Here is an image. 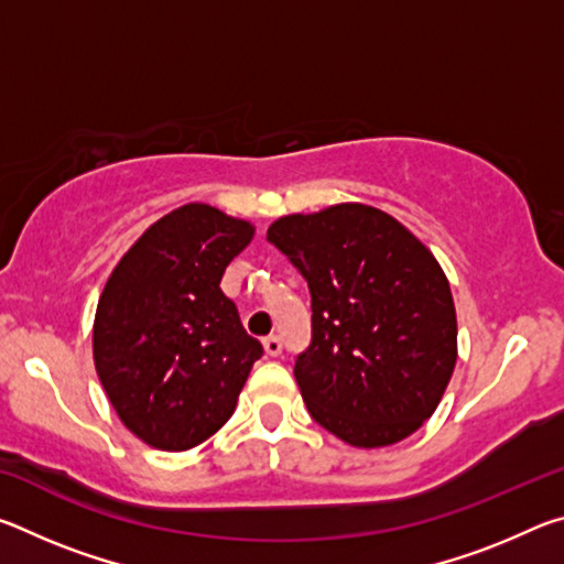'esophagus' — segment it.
Returning <instances> with one entry per match:
<instances>
[{"instance_id": "1", "label": "esophagus", "mask_w": 564, "mask_h": 564, "mask_svg": "<svg viewBox=\"0 0 564 564\" xmlns=\"http://www.w3.org/2000/svg\"><path fill=\"white\" fill-rule=\"evenodd\" d=\"M263 350H265V356H271V358L281 356V350H283L281 338H279V336H269V338H265V340H263Z\"/></svg>"}]
</instances>
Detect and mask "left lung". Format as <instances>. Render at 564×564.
Returning <instances> with one entry per match:
<instances>
[{
    "instance_id": "left-lung-1",
    "label": "left lung",
    "mask_w": 564,
    "mask_h": 564,
    "mask_svg": "<svg viewBox=\"0 0 564 564\" xmlns=\"http://www.w3.org/2000/svg\"><path fill=\"white\" fill-rule=\"evenodd\" d=\"M269 241L311 291L313 340L293 373L313 420L352 447L405 441L457 360L451 283L431 248L366 204L281 216Z\"/></svg>"
}]
</instances>
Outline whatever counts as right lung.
I'll return each mask as SVG.
<instances>
[{
  "mask_svg": "<svg viewBox=\"0 0 564 564\" xmlns=\"http://www.w3.org/2000/svg\"><path fill=\"white\" fill-rule=\"evenodd\" d=\"M256 226L216 206L161 216L113 265L94 316V366L111 408L156 451L202 445L234 415L261 343L221 291Z\"/></svg>",
  "mask_w": 564,
  "mask_h": 564,
  "instance_id": "1",
  "label": "right lung"
}]
</instances>
